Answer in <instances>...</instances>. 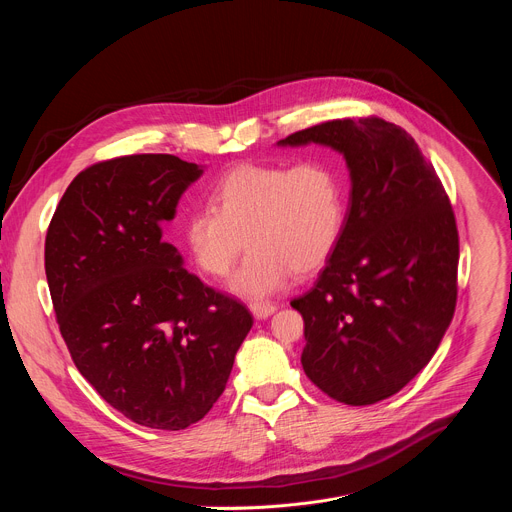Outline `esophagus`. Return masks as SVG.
Returning a JSON list of instances; mask_svg holds the SVG:
<instances>
[{"instance_id": "obj_1", "label": "esophagus", "mask_w": 512, "mask_h": 512, "mask_svg": "<svg viewBox=\"0 0 512 512\" xmlns=\"http://www.w3.org/2000/svg\"><path fill=\"white\" fill-rule=\"evenodd\" d=\"M277 310V306L273 302H253L251 304V312L255 318L263 320V318H269L273 312Z\"/></svg>"}]
</instances>
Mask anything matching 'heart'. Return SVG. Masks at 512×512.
Here are the masks:
<instances>
[{
	"mask_svg": "<svg viewBox=\"0 0 512 512\" xmlns=\"http://www.w3.org/2000/svg\"><path fill=\"white\" fill-rule=\"evenodd\" d=\"M348 214L344 170L328 158L287 164H241L210 192V208L186 214L184 247L208 277H227L235 294L261 300L281 289L294 271H318L334 253Z\"/></svg>",
	"mask_w": 512,
	"mask_h": 512,
	"instance_id": "1",
	"label": "heart"
}]
</instances>
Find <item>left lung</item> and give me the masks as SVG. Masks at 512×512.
<instances>
[{
    "label": "left lung",
    "mask_w": 512,
    "mask_h": 512,
    "mask_svg": "<svg viewBox=\"0 0 512 512\" xmlns=\"http://www.w3.org/2000/svg\"><path fill=\"white\" fill-rule=\"evenodd\" d=\"M344 154L350 208L318 281L291 300L304 318L302 367L344 405L401 391L431 360L456 310L460 241L442 180L415 139L377 115L324 121L281 145Z\"/></svg>",
    "instance_id": "obj_1"
}]
</instances>
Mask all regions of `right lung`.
<instances>
[{"label":"right lung","instance_id":"1","mask_svg":"<svg viewBox=\"0 0 512 512\" xmlns=\"http://www.w3.org/2000/svg\"><path fill=\"white\" fill-rule=\"evenodd\" d=\"M202 174L170 154L97 162L70 182L44 243L60 334L127 419L178 431L223 395L253 326L245 304L182 267L162 223Z\"/></svg>","mask_w":512,"mask_h":512}]
</instances>
